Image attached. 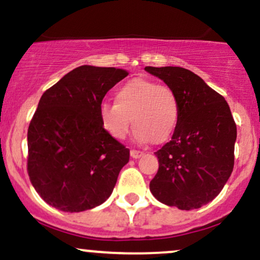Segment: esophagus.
Masks as SVG:
<instances>
[{
	"label": "esophagus",
	"mask_w": 260,
	"mask_h": 260,
	"mask_svg": "<svg viewBox=\"0 0 260 260\" xmlns=\"http://www.w3.org/2000/svg\"><path fill=\"white\" fill-rule=\"evenodd\" d=\"M142 155H143V152H141V150H136V149L131 150V156H132L133 159L141 158Z\"/></svg>",
	"instance_id": "34e87169"
}]
</instances>
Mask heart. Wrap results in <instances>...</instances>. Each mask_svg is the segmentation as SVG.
<instances>
[{
  "label": "heart",
  "mask_w": 260,
  "mask_h": 260,
  "mask_svg": "<svg viewBox=\"0 0 260 260\" xmlns=\"http://www.w3.org/2000/svg\"><path fill=\"white\" fill-rule=\"evenodd\" d=\"M115 99L116 104L104 102L99 111L102 127L111 137L124 139L132 122L142 143H162L172 137L179 119L178 96L172 87L136 78L122 85Z\"/></svg>",
  "instance_id": "obj_1"
}]
</instances>
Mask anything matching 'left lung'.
Returning a JSON list of instances; mask_svg holds the SVG:
<instances>
[{
	"label": "left lung",
	"mask_w": 260,
	"mask_h": 260,
	"mask_svg": "<svg viewBox=\"0 0 260 260\" xmlns=\"http://www.w3.org/2000/svg\"><path fill=\"white\" fill-rule=\"evenodd\" d=\"M175 91L179 119L172 141L155 155L159 169L149 189L158 201L200 209L221 192L235 165L236 122L223 96L192 71L145 67Z\"/></svg>",
	"instance_id": "left-lung-1"
}]
</instances>
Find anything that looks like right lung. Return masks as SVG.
<instances>
[{"label":"right lung","mask_w":260,"mask_h":260,"mask_svg":"<svg viewBox=\"0 0 260 260\" xmlns=\"http://www.w3.org/2000/svg\"><path fill=\"white\" fill-rule=\"evenodd\" d=\"M128 71L82 65L48 88L28 127L27 172L47 204L81 212L104 204L129 149L102 127L105 95Z\"/></svg>","instance_id":"add662e5"}]
</instances>
